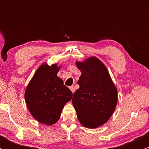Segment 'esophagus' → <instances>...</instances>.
<instances>
[{
	"label": "esophagus",
	"instance_id": "1",
	"mask_svg": "<svg viewBox=\"0 0 149 149\" xmlns=\"http://www.w3.org/2000/svg\"><path fill=\"white\" fill-rule=\"evenodd\" d=\"M69 88H70V90H71V91L73 92V93H74V92H75V88H74V86H71V87H69Z\"/></svg>",
	"mask_w": 149,
	"mask_h": 149
}]
</instances>
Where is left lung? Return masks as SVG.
Masks as SVG:
<instances>
[{
    "label": "left lung",
    "mask_w": 149,
    "mask_h": 149,
    "mask_svg": "<svg viewBox=\"0 0 149 149\" xmlns=\"http://www.w3.org/2000/svg\"><path fill=\"white\" fill-rule=\"evenodd\" d=\"M76 66L82 74L79 89L73 94L72 103L78 120L85 127L97 128L110 118L118 102V92L109 71L97 57H92Z\"/></svg>",
    "instance_id": "8db88e82"
}]
</instances>
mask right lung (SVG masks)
Instances as JSON below:
<instances>
[{
	"instance_id": "right-lung-1",
	"label": "right lung",
	"mask_w": 149,
	"mask_h": 149,
	"mask_svg": "<svg viewBox=\"0 0 149 149\" xmlns=\"http://www.w3.org/2000/svg\"><path fill=\"white\" fill-rule=\"evenodd\" d=\"M59 69L57 64H42L26 90L27 107L34 118L42 124L56 123L64 106L72 99V92L57 76Z\"/></svg>"
}]
</instances>
